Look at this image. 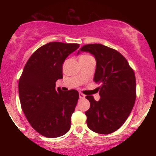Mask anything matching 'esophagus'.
Returning a JSON list of instances; mask_svg holds the SVG:
<instances>
[{
  "mask_svg": "<svg viewBox=\"0 0 156 156\" xmlns=\"http://www.w3.org/2000/svg\"><path fill=\"white\" fill-rule=\"evenodd\" d=\"M79 98L80 99H84L85 98V94H83V93H79Z\"/></svg>",
  "mask_w": 156,
  "mask_h": 156,
  "instance_id": "34e87169",
  "label": "esophagus"
}]
</instances>
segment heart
<instances>
[{
	"label": "heart",
	"mask_w": 156,
	"mask_h": 156,
	"mask_svg": "<svg viewBox=\"0 0 156 156\" xmlns=\"http://www.w3.org/2000/svg\"><path fill=\"white\" fill-rule=\"evenodd\" d=\"M87 56H90V55H82V56L80 57V58H83V57H87Z\"/></svg>",
	"instance_id": "obj_1"
}]
</instances>
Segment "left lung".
I'll return each mask as SVG.
<instances>
[{
	"label": "left lung",
	"instance_id": "8db88e82",
	"mask_svg": "<svg viewBox=\"0 0 156 156\" xmlns=\"http://www.w3.org/2000/svg\"><path fill=\"white\" fill-rule=\"evenodd\" d=\"M80 51L94 55L97 65L93 80L101 84L99 101L92 95L86 96L90 103L85 112L87 125L95 133H112L124 124L133 108L136 97L135 73L126 58L113 48L88 44Z\"/></svg>",
	"mask_w": 156,
	"mask_h": 156
}]
</instances>
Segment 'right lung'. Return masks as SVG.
Segmentation results:
<instances>
[{
	"label": "right lung",
	"instance_id": "obj_1",
	"mask_svg": "<svg viewBox=\"0 0 156 156\" xmlns=\"http://www.w3.org/2000/svg\"><path fill=\"white\" fill-rule=\"evenodd\" d=\"M80 44L47 43L26 62L19 80L21 108L30 125L43 136H62L70 128L79 94L76 89L62 92L55 82L63 78L62 64Z\"/></svg>",
	"mask_w": 156,
	"mask_h": 156
}]
</instances>
